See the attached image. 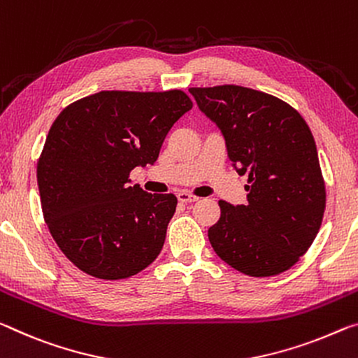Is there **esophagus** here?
Wrapping results in <instances>:
<instances>
[{
  "label": "esophagus",
  "instance_id": "esophagus-1",
  "mask_svg": "<svg viewBox=\"0 0 358 358\" xmlns=\"http://www.w3.org/2000/svg\"><path fill=\"white\" fill-rule=\"evenodd\" d=\"M178 201L180 202H196L197 199H199V197L197 196H194V194H189V192H178Z\"/></svg>",
  "mask_w": 358,
  "mask_h": 358
}]
</instances>
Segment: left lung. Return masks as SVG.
Returning a JSON list of instances; mask_svg holds the SVG:
<instances>
[{
	"mask_svg": "<svg viewBox=\"0 0 358 358\" xmlns=\"http://www.w3.org/2000/svg\"><path fill=\"white\" fill-rule=\"evenodd\" d=\"M217 124L237 173L248 175L245 206L220 201L208 229L215 253L252 277L290 269L308 252L325 212V181L310 129L274 95L242 86L191 87Z\"/></svg>",
	"mask_w": 358,
	"mask_h": 358,
	"instance_id": "obj_1",
	"label": "left lung"
}]
</instances>
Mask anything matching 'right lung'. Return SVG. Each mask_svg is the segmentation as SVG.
Listing matches in <instances>:
<instances>
[{
    "label": "right lung",
    "mask_w": 358,
    "mask_h": 358,
    "mask_svg": "<svg viewBox=\"0 0 358 358\" xmlns=\"http://www.w3.org/2000/svg\"><path fill=\"white\" fill-rule=\"evenodd\" d=\"M191 108L177 89L101 90L57 116L38 161V188L50 236L76 268L119 280L157 258L177 197L130 186L129 175L156 162L169 130Z\"/></svg>",
    "instance_id": "obj_1"
}]
</instances>
